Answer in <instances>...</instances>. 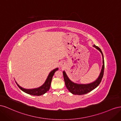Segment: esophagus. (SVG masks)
Listing matches in <instances>:
<instances>
[{"mask_svg":"<svg viewBox=\"0 0 121 121\" xmlns=\"http://www.w3.org/2000/svg\"><path fill=\"white\" fill-rule=\"evenodd\" d=\"M65 63H63V62H62V63H61L60 64V67H62V68L64 67L65 66Z\"/></svg>","mask_w":121,"mask_h":121,"instance_id":"34e87169","label":"esophagus"}]
</instances>
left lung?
Returning a JSON list of instances; mask_svg holds the SVG:
<instances>
[{"mask_svg":"<svg viewBox=\"0 0 121 121\" xmlns=\"http://www.w3.org/2000/svg\"><path fill=\"white\" fill-rule=\"evenodd\" d=\"M93 46L96 49L99 51L102 54V66L101 69V72L98 77L93 82L88 84H78L72 81L69 79L67 76L66 73L65 71H63L64 78L65 84V86L67 88L68 90L73 94L75 95H83L90 92L91 91L96 88L101 81V80L104 76V55L102 52L101 50L98 46L95 45H93Z\"/></svg>","mask_w":121,"mask_h":121,"instance_id":"1","label":"left lung"}]
</instances>
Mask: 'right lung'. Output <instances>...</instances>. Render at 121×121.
Wrapping results in <instances>:
<instances>
[{
    "mask_svg": "<svg viewBox=\"0 0 121 121\" xmlns=\"http://www.w3.org/2000/svg\"><path fill=\"white\" fill-rule=\"evenodd\" d=\"M58 68H56L55 69H53V70L51 71L47 77V78L45 81L44 83L42 85L40 86L38 88H33V89H26L20 86L19 84L17 83V82L16 81V83H17V85L20 88L24 91V92L26 93L27 94L32 95H36V96H40L43 95L45 94L46 92H47L50 88L51 82L52 81V79L53 77V76L55 72H56L57 70H58Z\"/></svg>",
    "mask_w": 121,
    "mask_h": 121,
    "instance_id": "right-lung-1",
    "label": "right lung"
}]
</instances>
